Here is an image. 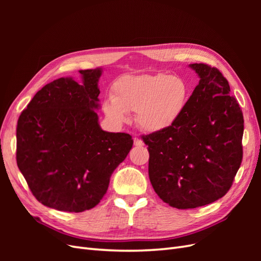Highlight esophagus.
Segmentation results:
<instances>
[{
  "label": "esophagus",
  "instance_id": "esophagus-1",
  "mask_svg": "<svg viewBox=\"0 0 261 261\" xmlns=\"http://www.w3.org/2000/svg\"><path fill=\"white\" fill-rule=\"evenodd\" d=\"M134 145L137 146V147H141V146H144V143H143V140H141L140 138L135 137V138H134Z\"/></svg>",
  "mask_w": 261,
  "mask_h": 261
}]
</instances>
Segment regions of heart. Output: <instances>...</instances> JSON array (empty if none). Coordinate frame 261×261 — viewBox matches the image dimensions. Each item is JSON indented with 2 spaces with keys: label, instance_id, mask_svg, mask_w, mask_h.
Returning <instances> with one entry per match:
<instances>
[{
  "label": "heart",
  "instance_id": "b5f03b06",
  "mask_svg": "<svg viewBox=\"0 0 261 261\" xmlns=\"http://www.w3.org/2000/svg\"><path fill=\"white\" fill-rule=\"evenodd\" d=\"M188 86L176 76L165 74L123 75L112 85V97L103 102L105 114L116 124L127 122L135 112L141 129L162 133L170 129L184 113Z\"/></svg>",
  "mask_w": 261,
  "mask_h": 261
}]
</instances>
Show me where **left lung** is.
Segmentation results:
<instances>
[{"label": "left lung", "mask_w": 261, "mask_h": 261, "mask_svg": "<svg viewBox=\"0 0 261 261\" xmlns=\"http://www.w3.org/2000/svg\"><path fill=\"white\" fill-rule=\"evenodd\" d=\"M189 67L200 81L184 113L170 129L143 136L154 192L177 209L222 198L243 159V113L226 78L203 63Z\"/></svg>", "instance_id": "1"}]
</instances>
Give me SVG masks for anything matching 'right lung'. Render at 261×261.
Returning <instances> with one entry per match:
<instances>
[{
  "mask_svg": "<svg viewBox=\"0 0 261 261\" xmlns=\"http://www.w3.org/2000/svg\"><path fill=\"white\" fill-rule=\"evenodd\" d=\"M83 83L62 77L45 85L21 112L16 160L31 193L44 206L83 212L100 202L113 171L133 147L129 134L101 129V68L80 70Z\"/></svg>",
  "mask_w": 261,
  "mask_h": 261,
  "instance_id": "obj_1",
  "label": "right lung"
}]
</instances>
